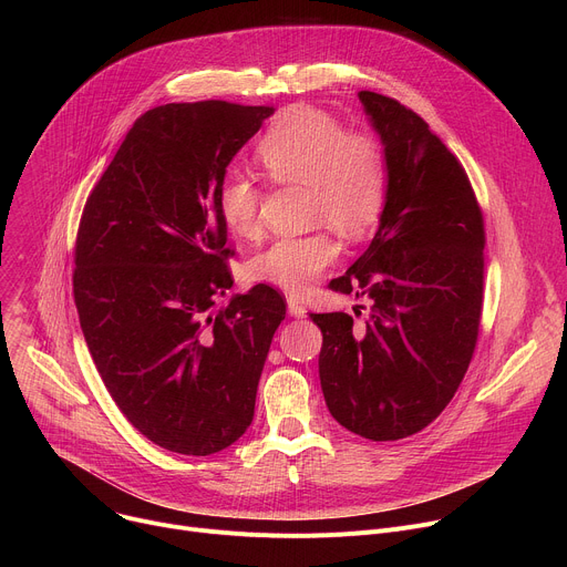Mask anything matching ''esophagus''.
<instances>
[{"instance_id": "34e87169", "label": "esophagus", "mask_w": 567, "mask_h": 567, "mask_svg": "<svg viewBox=\"0 0 567 567\" xmlns=\"http://www.w3.org/2000/svg\"><path fill=\"white\" fill-rule=\"evenodd\" d=\"M287 309H289V313L296 316V318H302V316L307 313V309L302 307V302H300L298 298H293V296L287 298Z\"/></svg>"}]
</instances>
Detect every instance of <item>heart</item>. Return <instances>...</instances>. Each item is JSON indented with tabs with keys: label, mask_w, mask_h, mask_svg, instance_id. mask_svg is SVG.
<instances>
[{
	"label": "heart",
	"mask_w": 567,
	"mask_h": 567,
	"mask_svg": "<svg viewBox=\"0 0 567 567\" xmlns=\"http://www.w3.org/2000/svg\"><path fill=\"white\" fill-rule=\"evenodd\" d=\"M258 161L276 186L307 188V221L326 224L343 237L365 235L385 208L390 186L388 152L372 132H350L334 116L309 105L282 112L258 143ZM265 188L247 173L228 171L217 188L224 226L239 239L262 230ZM339 258V245L326 228L278 237L247 262L254 282L287 293H307Z\"/></svg>",
	"instance_id": "heart-1"
}]
</instances>
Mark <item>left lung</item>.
<instances>
[{
	"instance_id": "obj_1",
	"label": "left lung",
	"mask_w": 567,
	"mask_h": 567,
	"mask_svg": "<svg viewBox=\"0 0 567 567\" xmlns=\"http://www.w3.org/2000/svg\"><path fill=\"white\" fill-rule=\"evenodd\" d=\"M390 164L381 224L330 289L365 293L350 313H311L322 332L320 388L348 431L394 442L426 429L471 363L484 296V219L466 171L422 116L359 92Z\"/></svg>"
}]
</instances>
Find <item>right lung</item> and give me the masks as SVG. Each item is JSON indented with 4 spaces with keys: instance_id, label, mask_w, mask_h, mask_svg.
Returning <instances> with one entry per match:
<instances>
[{
    "instance_id": "right-lung-1",
    "label": "right lung",
    "mask_w": 567,
    "mask_h": 567,
    "mask_svg": "<svg viewBox=\"0 0 567 567\" xmlns=\"http://www.w3.org/2000/svg\"><path fill=\"white\" fill-rule=\"evenodd\" d=\"M274 114L228 101L141 114L78 224L73 300L96 370L127 422L161 449L210 455L254 422L258 381L287 302L233 285L217 188Z\"/></svg>"
}]
</instances>
